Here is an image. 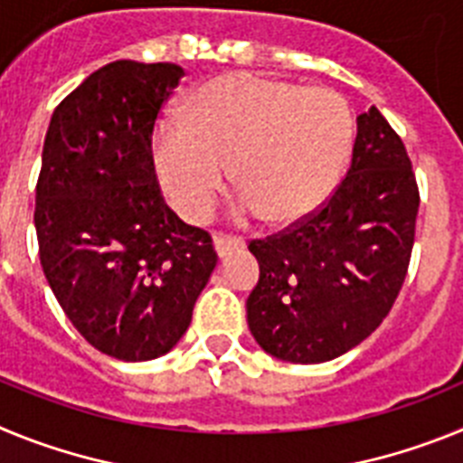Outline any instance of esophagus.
<instances>
[{
    "label": "esophagus",
    "instance_id": "obj_1",
    "mask_svg": "<svg viewBox=\"0 0 463 463\" xmlns=\"http://www.w3.org/2000/svg\"><path fill=\"white\" fill-rule=\"evenodd\" d=\"M213 245H215V250H218L220 257L232 255L234 250H241L245 245V241L241 236H227V234H215L213 236Z\"/></svg>",
    "mask_w": 463,
    "mask_h": 463
}]
</instances>
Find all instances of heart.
<instances>
[{"label": "heart", "mask_w": 463, "mask_h": 463, "mask_svg": "<svg viewBox=\"0 0 463 463\" xmlns=\"http://www.w3.org/2000/svg\"><path fill=\"white\" fill-rule=\"evenodd\" d=\"M183 120L159 125L155 162L166 196L190 220L211 215L232 166L241 215L308 218L338 185L354 141L353 110L338 92L252 73L202 85Z\"/></svg>", "instance_id": "obj_1"}]
</instances>
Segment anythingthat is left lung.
Segmentation results:
<instances>
[{"label": "left lung", "instance_id": "left-lung-1", "mask_svg": "<svg viewBox=\"0 0 463 463\" xmlns=\"http://www.w3.org/2000/svg\"><path fill=\"white\" fill-rule=\"evenodd\" d=\"M420 208L406 146L375 106L357 118L353 165L308 218L250 241L260 280L248 326L269 354L320 364L369 338L406 280Z\"/></svg>", "mask_w": 463, "mask_h": 463}]
</instances>
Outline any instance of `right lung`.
<instances>
[{"instance_id":"add662e5","label":"right lung","mask_w":463,"mask_h":463,"mask_svg":"<svg viewBox=\"0 0 463 463\" xmlns=\"http://www.w3.org/2000/svg\"><path fill=\"white\" fill-rule=\"evenodd\" d=\"M178 64L118 60L51 118L36 181L41 267L80 336L109 357L169 353L192 322L218 252L165 203L153 129Z\"/></svg>"}]
</instances>
